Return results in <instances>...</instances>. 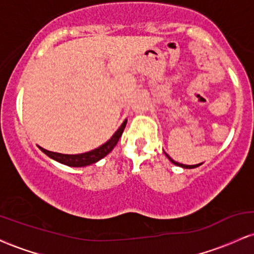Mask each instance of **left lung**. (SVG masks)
Listing matches in <instances>:
<instances>
[{"label":"left lung","instance_id":"8db88e82","mask_svg":"<svg viewBox=\"0 0 254 254\" xmlns=\"http://www.w3.org/2000/svg\"><path fill=\"white\" fill-rule=\"evenodd\" d=\"M165 155L168 157V160H170V161L172 162V164H174V165H177V166H179V167H183V168H196V167H198V166L199 165H202V164H198V165H183V164H179V162H177V161H174L173 159H172V157L168 155L167 153H165Z\"/></svg>","mask_w":254,"mask_h":254}]
</instances>
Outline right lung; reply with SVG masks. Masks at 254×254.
Here are the masks:
<instances>
[{
	"mask_svg": "<svg viewBox=\"0 0 254 254\" xmlns=\"http://www.w3.org/2000/svg\"><path fill=\"white\" fill-rule=\"evenodd\" d=\"M125 125H127V119H125L123 124L121 125V127L116 131L115 135L111 137L106 143L100 145V147L97 148V149L87 151V153L74 154V155H71V154L55 153V151L44 149L42 147H39V149L42 150L44 154H46L49 157L56 160V161L61 162V164L63 165L70 166V167H84V166H88V165L98 162L99 160H101L103 157L106 156L107 154H109L110 151L116 147V144L118 143L119 138H121L122 133H123V131L125 129Z\"/></svg>",
	"mask_w": 254,
	"mask_h": 254,
	"instance_id": "right-lung-1",
	"label": "right lung"
}]
</instances>
